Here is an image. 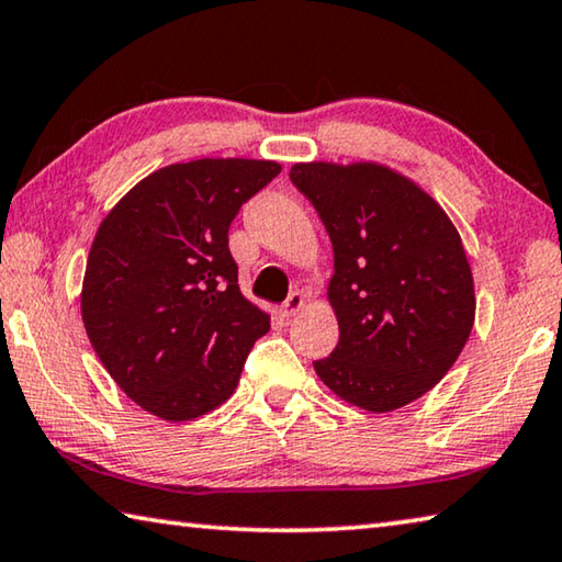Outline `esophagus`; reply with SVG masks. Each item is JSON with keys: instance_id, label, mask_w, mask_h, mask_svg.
<instances>
[{"instance_id": "34e87169", "label": "esophagus", "mask_w": 562, "mask_h": 562, "mask_svg": "<svg viewBox=\"0 0 562 562\" xmlns=\"http://www.w3.org/2000/svg\"><path fill=\"white\" fill-rule=\"evenodd\" d=\"M304 307V294L302 292H292L288 300H284V304H282V317H294L297 315V312Z\"/></svg>"}]
</instances>
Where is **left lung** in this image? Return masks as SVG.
<instances>
[{
  "label": "left lung",
  "mask_w": 562,
  "mask_h": 562,
  "mask_svg": "<svg viewBox=\"0 0 562 562\" xmlns=\"http://www.w3.org/2000/svg\"><path fill=\"white\" fill-rule=\"evenodd\" d=\"M292 186L325 223L339 341L315 372L331 392L384 414L441 382L469 341L475 297L461 237L412 180L376 164H297Z\"/></svg>",
  "instance_id": "8db88e82"
}]
</instances>
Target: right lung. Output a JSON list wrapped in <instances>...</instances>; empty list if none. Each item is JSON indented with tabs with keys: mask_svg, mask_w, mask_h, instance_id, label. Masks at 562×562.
Listing matches in <instances>:
<instances>
[{
	"mask_svg": "<svg viewBox=\"0 0 562 562\" xmlns=\"http://www.w3.org/2000/svg\"><path fill=\"white\" fill-rule=\"evenodd\" d=\"M280 170L250 158L166 166L103 217L83 274V327L113 382L154 416L213 412L268 335L270 317L237 284L227 231Z\"/></svg>",
	"mask_w": 562,
	"mask_h": 562,
	"instance_id": "1",
	"label": "right lung"
}]
</instances>
